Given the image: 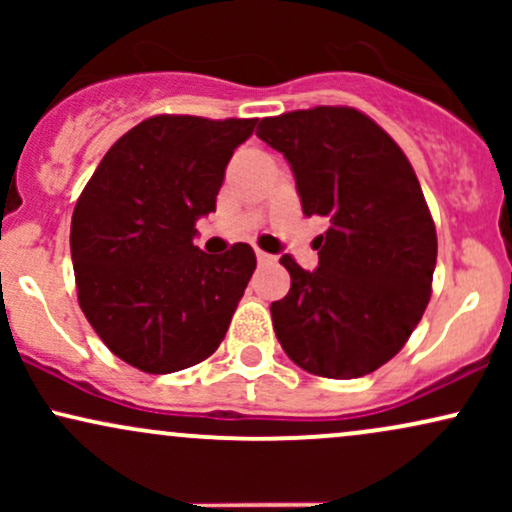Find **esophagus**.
Segmentation results:
<instances>
[{"mask_svg":"<svg viewBox=\"0 0 512 512\" xmlns=\"http://www.w3.org/2000/svg\"><path fill=\"white\" fill-rule=\"evenodd\" d=\"M257 260H260L262 264H272V262H274V257H272V255H267V252L257 250Z\"/></svg>","mask_w":512,"mask_h":512,"instance_id":"obj_1","label":"esophagus"}]
</instances>
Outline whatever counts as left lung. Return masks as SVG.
Returning a JSON list of instances; mask_svg holds the SVG:
<instances>
[{
	"instance_id": "1",
	"label": "left lung",
	"mask_w": 512,
	"mask_h": 512,
	"mask_svg": "<svg viewBox=\"0 0 512 512\" xmlns=\"http://www.w3.org/2000/svg\"><path fill=\"white\" fill-rule=\"evenodd\" d=\"M257 137L289 161L303 214L330 221L313 240L317 269L279 260L291 289L272 303L276 339L313 375L373 373L431 298L438 238L414 168L383 127L339 105L264 117Z\"/></svg>"
}]
</instances>
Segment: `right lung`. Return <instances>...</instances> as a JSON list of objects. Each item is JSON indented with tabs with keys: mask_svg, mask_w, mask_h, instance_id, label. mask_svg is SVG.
Listing matches in <instances>:
<instances>
[{
	"mask_svg": "<svg viewBox=\"0 0 512 512\" xmlns=\"http://www.w3.org/2000/svg\"><path fill=\"white\" fill-rule=\"evenodd\" d=\"M257 120L156 115L103 156L72 216L79 305L103 344L144 373H175L219 349L255 252L197 248L233 151Z\"/></svg>",
	"mask_w": 512,
	"mask_h": 512,
	"instance_id": "add662e5",
	"label": "right lung"
}]
</instances>
